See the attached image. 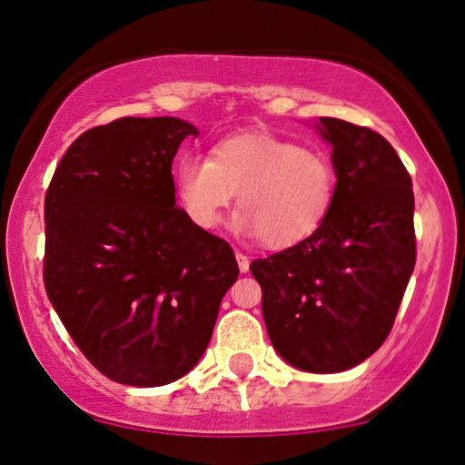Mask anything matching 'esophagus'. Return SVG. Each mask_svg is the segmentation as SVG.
<instances>
[{
  "mask_svg": "<svg viewBox=\"0 0 465 465\" xmlns=\"http://www.w3.org/2000/svg\"><path fill=\"white\" fill-rule=\"evenodd\" d=\"M236 260H238V269L240 273H247L249 271V258L242 253V251H236Z\"/></svg>",
  "mask_w": 465,
  "mask_h": 465,
  "instance_id": "esophagus-1",
  "label": "esophagus"
}]
</instances>
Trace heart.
I'll use <instances>...</instances> for the list:
<instances>
[{
  "mask_svg": "<svg viewBox=\"0 0 465 465\" xmlns=\"http://www.w3.org/2000/svg\"><path fill=\"white\" fill-rule=\"evenodd\" d=\"M181 207L196 227L214 229L238 195L236 229L271 249L303 242L328 221L336 199L334 162L271 133H238L212 157L183 153L174 165Z\"/></svg>",
  "mask_w": 465,
  "mask_h": 465,
  "instance_id": "b5f03b06",
  "label": "heart"
}]
</instances>
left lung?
I'll use <instances>...</instances> for the list:
<instances>
[{
  "label": "left lung",
  "instance_id": "obj_1",
  "mask_svg": "<svg viewBox=\"0 0 465 465\" xmlns=\"http://www.w3.org/2000/svg\"><path fill=\"white\" fill-rule=\"evenodd\" d=\"M336 199L314 236L251 262L271 343L303 371L359 365L385 343L415 266L413 188L398 153L367 126L319 117Z\"/></svg>",
  "mask_w": 465,
  "mask_h": 465
}]
</instances>
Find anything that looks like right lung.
<instances>
[{
    "mask_svg": "<svg viewBox=\"0 0 465 465\" xmlns=\"http://www.w3.org/2000/svg\"><path fill=\"white\" fill-rule=\"evenodd\" d=\"M190 135L179 117L94 126L45 194V292L78 350L122 385L188 373L238 277L229 242L177 207L173 159Z\"/></svg>",
    "mask_w": 465,
    "mask_h": 465,
    "instance_id": "1",
    "label": "right lung"
}]
</instances>
